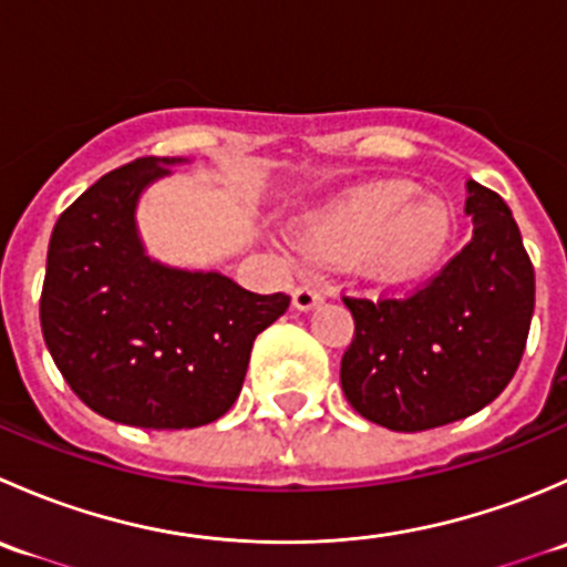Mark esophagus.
I'll return each mask as SVG.
<instances>
[{
    "label": "esophagus",
    "instance_id": "34e87169",
    "mask_svg": "<svg viewBox=\"0 0 567 567\" xmlns=\"http://www.w3.org/2000/svg\"><path fill=\"white\" fill-rule=\"evenodd\" d=\"M320 301H323V293H320L318 285L305 282V285H299V288L293 290V307H296V310H301V312L316 310Z\"/></svg>",
    "mask_w": 567,
    "mask_h": 567
}]
</instances>
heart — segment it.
I'll return each instance as SVG.
<instances>
[{
    "instance_id": "b5f03b06",
    "label": "heart",
    "mask_w": 567,
    "mask_h": 567,
    "mask_svg": "<svg viewBox=\"0 0 567 567\" xmlns=\"http://www.w3.org/2000/svg\"><path fill=\"white\" fill-rule=\"evenodd\" d=\"M455 214L414 183L373 181L326 203L301 225V249L320 262H348L375 282L398 285L431 271L447 251Z\"/></svg>"
}]
</instances>
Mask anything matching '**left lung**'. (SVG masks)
Masks as SVG:
<instances>
[{
  "mask_svg": "<svg viewBox=\"0 0 567 567\" xmlns=\"http://www.w3.org/2000/svg\"><path fill=\"white\" fill-rule=\"evenodd\" d=\"M472 241L405 299H351L348 403L381 427L427 431L485 409L511 384L535 312V268L505 199L468 181Z\"/></svg>",
  "mask_w": 567,
  "mask_h": 567,
  "instance_id": "1",
  "label": "left lung"
}]
</instances>
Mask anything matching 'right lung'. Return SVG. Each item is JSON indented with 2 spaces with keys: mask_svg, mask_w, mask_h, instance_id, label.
Segmentation results:
<instances>
[{
  "mask_svg": "<svg viewBox=\"0 0 567 567\" xmlns=\"http://www.w3.org/2000/svg\"><path fill=\"white\" fill-rule=\"evenodd\" d=\"M136 158L62 210L49 241L40 326L56 370L112 422L181 431L236 403L251 342L290 296L249 293L219 271L147 257L136 203L173 164Z\"/></svg>",
  "mask_w": 567,
  "mask_h": 567,
  "instance_id": "add662e5",
  "label": "right lung"
}]
</instances>
